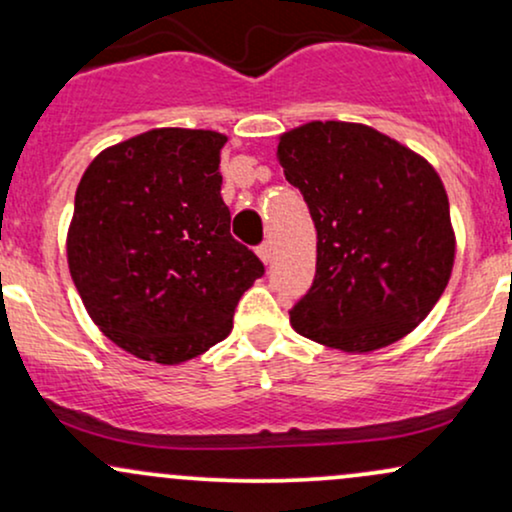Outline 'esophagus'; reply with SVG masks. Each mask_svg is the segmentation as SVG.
<instances>
[{"mask_svg":"<svg viewBox=\"0 0 512 512\" xmlns=\"http://www.w3.org/2000/svg\"><path fill=\"white\" fill-rule=\"evenodd\" d=\"M257 255H260V260H262L264 264H269V262H272V245L262 243L260 248H257Z\"/></svg>","mask_w":512,"mask_h":512,"instance_id":"obj_1","label":"esophagus"}]
</instances>
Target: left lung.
<instances>
[{"label": "left lung", "mask_w": 512, "mask_h": 512, "mask_svg": "<svg viewBox=\"0 0 512 512\" xmlns=\"http://www.w3.org/2000/svg\"><path fill=\"white\" fill-rule=\"evenodd\" d=\"M276 156L317 231L315 281L293 305V330L346 354L407 337L455 264L436 168L378 129L337 120L289 129Z\"/></svg>", "instance_id": "8db88e82"}]
</instances>
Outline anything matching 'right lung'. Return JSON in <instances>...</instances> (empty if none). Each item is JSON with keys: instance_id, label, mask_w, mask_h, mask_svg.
<instances>
[{"instance_id": "obj_1", "label": "right lung", "mask_w": 512, "mask_h": 512, "mask_svg": "<svg viewBox=\"0 0 512 512\" xmlns=\"http://www.w3.org/2000/svg\"><path fill=\"white\" fill-rule=\"evenodd\" d=\"M226 142L211 129H149L101 151L76 187L69 274L98 330L144 361L175 366L226 339L264 274L231 236Z\"/></svg>"}]
</instances>
